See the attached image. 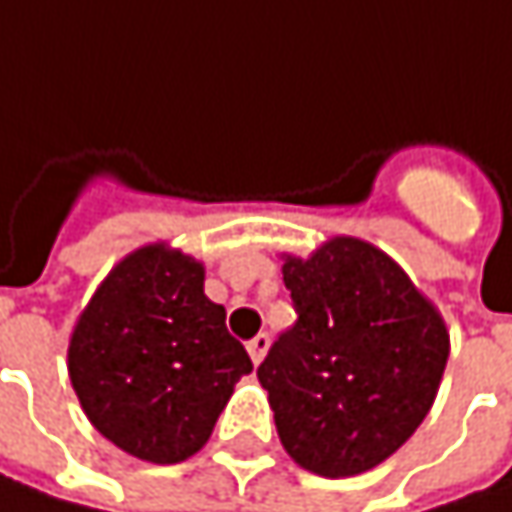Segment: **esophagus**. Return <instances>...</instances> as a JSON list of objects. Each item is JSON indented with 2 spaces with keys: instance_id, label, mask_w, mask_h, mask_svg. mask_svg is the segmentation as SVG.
<instances>
[{
  "instance_id": "esophagus-1",
  "label": "esophagus",
  "mask_w": 512,
  "mask_h": 512,
  "mask_svg": "<svg viewBox=\"0 0 512 512\" xmlns=\"http://www.w3.org/2000/svg\"><path fill=\"white\" fill-rule=\"evenodd\" d=\"M249 354H252V360L255 363H260L263 357H266V351H269V334H257L255 340H249Z\"/></svg>"
}]
</instances>
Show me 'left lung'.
Here are the masks:
<instances>
[{
  "mask_svg": "<svg viewBox=\"0 0 512 512\" xmlns=\"http://www.w3.org/2000/svg\"><path fill=\"white\" fill-rule=\"evenodd\" d=\"M281 272L299 319L257 366L281 445L322 478L360 475L428 416L445 322L393 257L357 237L284 255Z\"/></svg>",
  "mask_w": 512,
  "mask_h": 512,
  "instance_id": "1",
  "label": "left lung"
}]
</instances>
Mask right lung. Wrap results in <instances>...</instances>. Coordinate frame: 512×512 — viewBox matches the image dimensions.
<instances>
[{"instance_id": "obj_1", "label": "right lung", "mask_w": 512, "mask_h": 512, "mask_svg": "<svg viewBox=\"0 0 512 512\" xmlns=\"http://www.w3.org/2000/svg\"><path fill=\"white\" fill-rule=\"evenodd\" d=\"M67 369L105 440L169 466L210 440L252 360L205 296V266L152 243L122 257L81 310Z\"/></svg>"}]
</instances>
